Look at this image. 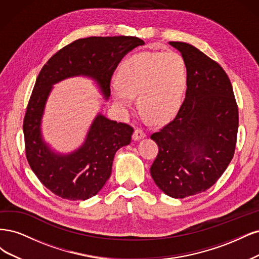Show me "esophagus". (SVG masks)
I'll return each mask as SVG.
<instances>
[{
	"label": "esophagus",
	"instance_id": "esophagus-1",
	"mask_svg": "<svg viewBox=\"0 0 259 259\" xmlns=\"http://www.w3.org/2000/svg\"><path fill=\"white\" fill-rule=\"evenodd\" d=\"M145 136H146V135H145V132H144L143 129L137 128V129L135 130V132H133L132 138H133V140H141V139H143Z\"/></svg>",
	"mask_w": 259,
	"mask_h": 259
}]
</instances>
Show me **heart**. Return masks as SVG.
<instances>
[{"label":"heart","instance_id":"1","mask_svg":"<svg viewBox=\"0 0 259 259\" xmlns=\"http://www.w3.org/2000/svg\"><path fill=\"white\" fill-rule=\"evenodd\" d=\"M186 85L187 66L179 53L143 52L122 62L111 90L121 112L138 97L140 111L152 122L164 123L180 110Z\"/></svg>","mask_w":259,"mask_h":259}]
</instances>
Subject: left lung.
I'll list each match as a JSON object with an SVG mask.
<instances>
[{"instance_id":"obj_1","label":"left lung","mask_w":259,"mask_h":259,"mask_svg":"<svg viewBox=\"0 0 259 259\" xmlns=\"http://www.w3.org/2000/svg\"><path fill=\"white\" fill-rule=\"evenodd\" d=\"M187 66L185 100L174 119L151 136L158 154L152 178L165 195L185 198L212 187L235 154L238 105L222 66L195 46L170 41Z\"/></svg>"}]
</instances>
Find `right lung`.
Returning <instances> with one entry per match:
<instances>
[{"label": "right lung", "instance_id": "right-lung-1", "mask_svg": "<svg viewBox=\"0 0 259 259\" xmlns=\"http://www.w3.org/2000/svg\"><path fill=\"white\" fill-rule=\"evenodd\" d=\"M145 43L135 36L78 38L57 52L41 68L23 119L26 157L32 171L47 189L63 199L86 200L97 195L110 179L115 153L130 144L133 128L98 115L85 143L70 155L51 151L40 135L46 100L56 82L76 75L94 78L105 99L122 57Z\"/></svg>", "mask_w": 259, "mask_h": 259}]
</instances>
